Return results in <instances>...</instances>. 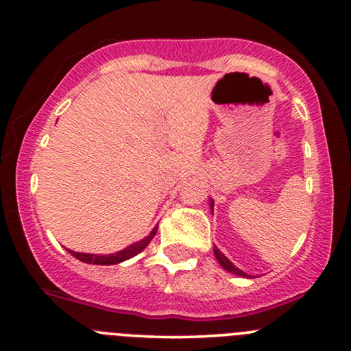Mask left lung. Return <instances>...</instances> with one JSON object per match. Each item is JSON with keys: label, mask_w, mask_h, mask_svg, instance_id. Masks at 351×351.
<instances>
[{"label": "left lung", "mask_w": 351, "mask_h": 351, "mask_svg": "<svg viewBox=\"0 0 351 351\" xmlns=\"http://www.w3.org/2000/svg\"><path fill=\"white\" fill-rule=\"evenodd\" d=\"M211 206H213V199H211ZM215 256H216V259H217V263H219L221 265H223L224 269H226L228 272H231V274H234V276H239V277H251V276H247V274L245 272H243L241 271V269H237L234 264L231 263V261L228 259L226 256H224L223 252L219 251V249L217 247H215Z\"/></svg>", "instance_id": "8db88e82"}]
</instances>
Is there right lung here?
<instances>
[{"label":"right lung","instance_id":"obj_1","mask_svg":"<svg viewBox=\"0 0 351 351\" xmlns=\"http://www.w3.org/2000/svg\"><path fill=\"white\" fill-rule=\"evenodd\" d=\"M156 231H158V224L152 229V232L145 237V239L138 241V243H135V244H130L128 247H125V249H122V251H119L115 254H108V256H99V254H86V252H75V251H69V252L75 257V259L82 261V263H86V264L114 265V264L123 263V261L130 259V257H134L138 252H142L143 249L150 244V241L153 239V237H155Z\"/></svg>","mask_w":351,"mask_h":351}]
</instances>
